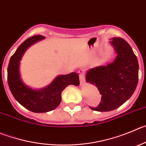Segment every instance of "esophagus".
<instances>
[{"label":"esophagus","mask_w":146,"mask_h":146,"mask_svg":"<svg viewBox=\"0 0 146 146\" xmlns=\"http://www.w3.org/2000/svg\"><path fill=\"white\" fill-rule=\"evenodd\" d=\"M78 74H79V79L81 84H84L85 82V70L84 69L81 68L78 70Z\"/></svg>","instance_id":"34e87169"}]
</instances>
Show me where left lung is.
<instances>
[{
    "label": "left lung",
    "instance_id": "1",
    "mask_svg": "<svg viewBox=\"0 0 146 146\" xmlns=\"http://www.w3.org/2000/svg\"><path fill=\"white\" fill-rule=\"evenodd\" d=\"M111 44L117 53L116 59L107 66L89 70L86 81L96 86L102 99L96 107L98 111L116 110L133 95L138 82L139 65L130 44L121 37H114Z\"/></svg>",
    "mask_w": 146,
    "mask_h": 146
}]
</instances>
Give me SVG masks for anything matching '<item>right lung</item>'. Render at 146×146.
I'll use <instances>...</instances> for the list:
<instances>
[{"label": "right lung", "instance_id": "obj_1", "mask_svg": "<svg viewBox=\"0 0 146 146\" xmlns=\"http://www.w3.org/2000/svg\"><path fill=\"white\" fill-rule=\"evenodd\" d=\"M44 38L38 35L26 39L11 57L8 66V84L13 97L26 109L36 113L47 112L57 108L61 102L62 91L68 85L80 84L76 73L58 76L50 86L39 91L31 89L23 84L19 74L21 57L30 45Z\"/></svg>", "mask_w": 146, "mask_h": 146}]
</instances>
